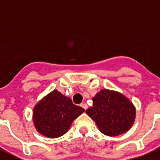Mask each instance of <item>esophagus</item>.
Segmentation results:
<instances>
[{
  "mask_svg": "<svg viewBox=\"0 0 160 160\" xmlns=\"http://www.w3.org/2000/svg\"><path fill=\"white\" fill-rule=\"evenodd\" d=\"M80 106H81V107L82 108H84V109H85V110H86L87 108H88V104H87V103H85V102H84V103H81V105H80Z\"/></svg>",
  "mask_w": 160,
  "mask_h": 160,
  "instance_id": "esophagus-1",
  "label": "esophagus"
}]
</instances>
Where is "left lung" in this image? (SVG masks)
<instances>
[{
    "label": "left lung",
    "instance_id": "8db88e82",
    "mask_svg": "<svg viewBox=\"0 0 160 160\" xmlns=\"http://www.w3.org/2000/svg\"><path fill=\"white\" fill-rule=\"evenodd\" d=\"M92 100L93 104L86 112L95 121L103 134L119 135L133 125L135 108L122 94L103 89L96 94Z\"/></svg>",
    "mask_w": 160,
    "mask_h": 160
}]
</instances>
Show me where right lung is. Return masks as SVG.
Segmentation results:
<instances>
[{"mask_svg":"<svg viewBox=\"0 0 160 160\" xmlns=\"http://www.w3.org/2000/svg\"><path fill=\"white\" fill-rule=\"evenodd\" d=\"M84 112L71 98L54 90L36 105L33 121L37 129L48 138H58L68 130L76 118Z\"/></svg>","mask_w":160,"mask_h":160,"instance_id":"1","label":"right lung"}]
</instances>
